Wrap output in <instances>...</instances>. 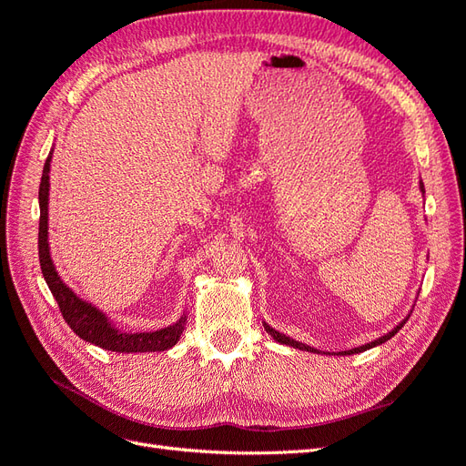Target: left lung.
Segmentation results:
<instances>
[{"mask_svg": "<svg viewBox=\"0 0 466 466\" xmlns=\"http://www.w3.org/2000/svg\"><path fill=\"white\" fill-rule=\"evenodd\" d=\"M420 188L424 190V185H420ZM404 322H406V320H402L397 329L390 330V332H389V334H385V336H380L379 340H375V342H371V344H365V346H360V348H354V350H348V351H344V356H346V354H348V356H350V354H360V351H365V350H370V348H373V346H379V344H383V342L390 340V338H392L394 334H397V332H399V330L404 327ZM264 329H266V332L270 334V336L274 338V340H278L279 344L293 346V348H298V350H305V351H317V350H313L311 346H307V344H301V342H298V340H293V338H289V336H286V334H279L278 330H274V329L268 327V324H264Z\"/></svg>", "mask_w": 466, "mask_h": 466, "instance_id": "obj_1", "label": "left lung"}]
</instances>
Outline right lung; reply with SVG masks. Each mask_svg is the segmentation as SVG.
Wrapping results in <instances>:
<instances>
[{
	"mask_svg": "<svg viewBox=\"0 0 466 466\" xmlns=\"http://www.w3.org/2000/svg\"><path fill=\"white\" fill-rule=\"evenodd\" d=\"M50 161L52 153L45 163L42 171L40 188H38V204H40V223H38V258L40 270L45 276L52 295L58 301L64 320L69 324L79 338L91 342L98 348L108 351H118V354H136V351H165L173 348L185 330L187 317H180L173 327H167L155 332H122L112 327L108 319L98 311L91 303L79 299L77 295L69 289L56 272L54 262L50 258L48 248V190H50Z\"/></svg>",
	"mask_w": 466,
	"mask_h": 466,
	"instance_id": "right-lung-1",
	"label": "right lung"
}]
</instances>
